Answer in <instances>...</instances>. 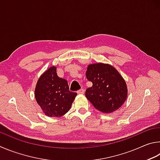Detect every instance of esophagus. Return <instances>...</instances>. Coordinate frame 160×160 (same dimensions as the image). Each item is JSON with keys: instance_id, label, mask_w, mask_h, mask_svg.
<instances>
[{"instance_id": "esophagus-1", "label": "esophagus", "mask_w": 160, "mask_h": 160, "mask_svg": "<svg viewBox=\"0 0 160 160\" xmlns=\"http://www.w3.org/2000/svg\"><path fill=\"white\" fill-rule=\"evenodd\" d=\"M77 93L79 94V95H83V93H84V89L82 88V89H80V90H78L77 91Z\"/></svg>"}]
</instances>
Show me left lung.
<instances>
[{"label": "left lung", "mask_w": 160, "mask_h": 160, "mask_svg": "<svg viewBox=\"0 0 160 160\" xmlns=\"http://www.w3.org/2000/svg\"><path fill=\"white\" fill-rule=\"evenodd\" d=\"M86 76L93 83L86 91V97L95 108L110 114L122 107L127 98V85L113 66L101 62L88 64Z\"/></svg>", "instance_id": "8db88e82"}]
</instances>
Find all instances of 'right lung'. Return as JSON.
I'll return each instance as SVG.
<instances>
[{"mask_svg": "<svg viewBox=\"0 0 160 160\" xmlns=\"http://www.w3.org/2000/svg\"><path fill=\"white\" fill-rule=\"evenodd\" d=\"M34 96L46 116L60 117L70 110L77 93L69 91L67 81L59 77L57 67L52 66L38 78Z\"/></svg>", "mask_w": 160, "mask_h": 160, "instance_id": "obj_1", "label": "right lung"}]
</instances>
